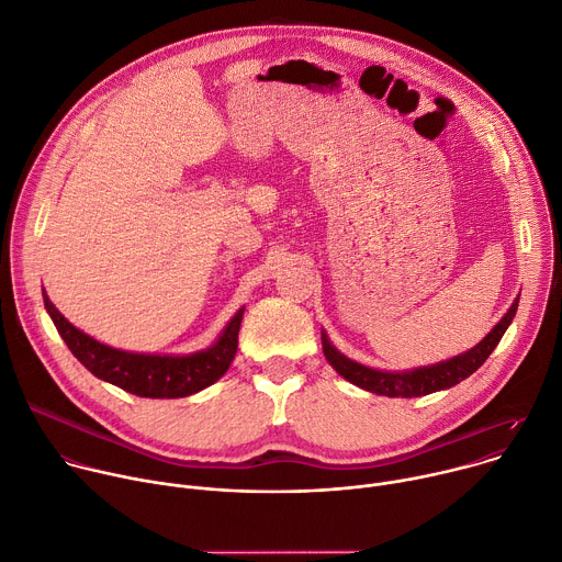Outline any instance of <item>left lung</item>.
I'll use <instances>...</instances> for the list:
<instances>
[{"label":"left lung","instance_id":"8db88e82","mask_svg":"<svg viewBox=\"0 0 562 562\" xmlns=\"http://www.w3.org/2000/svg\"><path fill=\"white\" fill-rule=\"evenodd\" d=\"M516 310H518V300L512 304V310L504 314V318L486 334V338L482 342H477L473 349H469L467 353L454 356V359L430 366V368L413 370V372H379V370H370L366 366L353 363V361L345 359V356L329 342V338L325 334H323V351H325V359L329 361V366L342 379H347L349 383L359 385L368 392L383 394V396H405V398L426 396L430 392L452 387L459 381L471 376L488 359L491 351L497 347L506 327L512 325Z\"/></svg>","mask_w":562,"mask_h":562}]
</instances>
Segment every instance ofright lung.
<instances>
[{
	"label": "right lung",
	"mask_w": 562,
	"mask_h": 562,
	"mask_svg": "<svg viewBox=\"0 0 562 562\" xmlns=\"http://www.w3.org/2000/svg\"><path fill=\"white\" fill-rule=\"evenodd\" d=\"M44 307L60 331L63 340L76 359L98 379H103L130 394L147 398H179L190 396L213 385L226 374L237 351V334L241 325L239 310L220 340L190 356H159V353H132L93 340L76 329L44 293Z\"/></svg>",
	"instance_id": "right-lung-1"
}]
</instances>
